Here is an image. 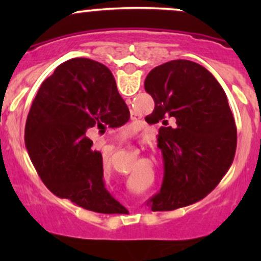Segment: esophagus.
Here are the masks:
<instances>
[{
  "mask_svg": "<svg viewBox=\"0 0 261 261\" xmlns=\"http://www.w3.org/2000/svg\"><path fill=\"white\" fill-rule=\"evenodd\" d=\"M136 118H138V115L133 112V114H131V120H136Z\"/></svg>",
  "mask_w": 261,
  "mask_h": 261,
  "instance_id": "1",
  "label": "esophagus"
}]
</instances>
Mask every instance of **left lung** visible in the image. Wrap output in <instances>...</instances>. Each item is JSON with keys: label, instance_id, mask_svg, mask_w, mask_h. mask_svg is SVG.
<instances>
[{"label": "left lung", "instance_id": "8db88e82", "mask_svg": "<svg viewBox=\"0 0 261 261\" xmlns=\"http://www.w3.org/2000/svg\"><path fill=\"white\" fill-rule=\"evenodd\" d=\"M145 91L155 102L152 123H162L158 146L164 180L147 203L152 211L189 206L211 193L233 162L235 120L225 91L201 64L172 60L147 74Z\"/></svg>", "mask_w": 261, "mask_h": 261}]
</instances>
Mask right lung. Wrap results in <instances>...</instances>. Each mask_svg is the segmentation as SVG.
<instances>
[{"label":"right lung","instance_id":"1","mask_svg":"<svg viewBox=\"0 0 261 261\" xmlns=\"http://www.w3.org/2000/svg\"><path fill=\"white\" fill-rule=\"evenodd\" d=\"M128 118L106 65L86 58L60 64L39 88L25 126L29 156L46 188L89 211H126L105 188L102 155L87 135Z\"/></svg>","mask_w":261,"mask_h":261}]
</instances>
